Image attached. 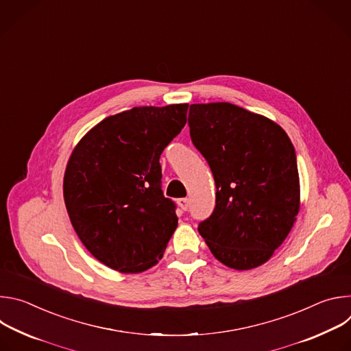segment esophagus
<instances>
[{
	"instance_id": "1",
	"label": "esophagus",
	"mask_w": 351,
	"mask_h": 351,
	"mask_svg": "<svg viewBox=\"0 0 351 351\" xmlns=\"http://www.w3.org/2000/svg\"><path fill=\"white\" fill-rule=\"evenodd\" d=\"M178 206L180 207L182 211H186L189 208V199L187 198H179L178 199Z\"/></svg>"
}]
</instances>
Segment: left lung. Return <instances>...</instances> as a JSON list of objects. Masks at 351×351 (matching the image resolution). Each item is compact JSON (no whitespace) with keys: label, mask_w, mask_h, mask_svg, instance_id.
<instances>
[{"label":"left lung","mask_w":351,"mask_h":351,"mask_svg":"<svg viewBox=\"0 0 351 351\" xmlns=\"http://www.w3.org/2000/svg\"><path fill=\"white\" fill-rule=\"evenodd\" d=\"M193 144L217 186L213 215L198 225L214 257L247 271L265 264L300 211L294 147L269 118L230 103L191 104Z\"/></svg>","instance_id":"left-lung-1"}]
</instances>
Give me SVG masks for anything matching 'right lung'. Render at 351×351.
Segmentation results:
<instances>
[{"label": "right lung", "mask_w": 351, "mask_h": 351, "mask_svg": "<svg viewBox=\"0 0 351 351\" xmlns=\"http://www.w3.org/2000/svg\"><path fill=\"white\" fill-rule=\"evenodd\" d=\"M187 108L134 107L97 123L73 148L64 176L68 215L84 247L111 269L154 267L178 228L160 157L186 125Z\"/></svg>", "instance_id": "1"}]
</instances>
